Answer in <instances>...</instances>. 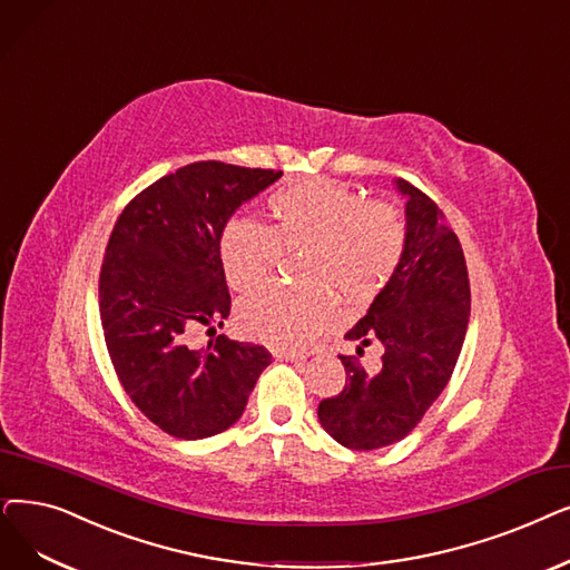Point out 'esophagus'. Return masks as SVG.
Segmentation results:
<instances>
[{
	"instance_id": "obj_1",
	"label": "esophagus",
	"mask_w": 570,
	"mask_h": 570,
	"mask_svg": "<svg viewBox=\"0 0 570 570\" xmlns=\"http://www.w3.org/2000/svg\"><path fill=\"white\" fill-rule=\"evenodd\" d=\"M277 361H303V354H295V352H275Z\"/></svg>"
}]
</instances>
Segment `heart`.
I'll return each mask as SVG.
<instances>
[{"mask_svg": "<svg viewBox=\"0 0 570 570\" xmlns=\"http://www.w3.org/2000/svg\"><path fill=\"white\" fill-rule=\"evenodd\" d=\"M269 224L235 216L218 235V258L233 291L246 293L272 277L282 254L305 252L301 282L267 286L237 307L242 331L279 350L301 352L335 324L342 298L365 303L382 293L407 249L401 212L331 179L288 181L267 197Z\"/></svg>", "mask_w": 570, "mask_h": 570, "instance_id": "heart-1", "label": "heart"}]
</instances>
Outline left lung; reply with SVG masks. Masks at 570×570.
Listing matches in <instances>:
<instances>
[{"label":"left lung","instance_id":"8db88e82","mask_svg":"<svg viewBox=\"0 0 570 570\" xmlns=\"http://www.w3.org/2000/svg\"><path fill=\"white\" fill-rule=\"evenodd\" d=\"M407 197V249L389 286L346 333L358 354L382 342V367L370 375L356 356H340L344 389L318 403V422L340 444L356 452L403 440L448 386L459 361L468 316L470 282L456 233L426 193L395 181Z\"/></svg>","mask_w":570,"mask_h":570}]
</instances>
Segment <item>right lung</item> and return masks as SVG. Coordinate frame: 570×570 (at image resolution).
Here are the masks:
<instances>
[{"label":"right lung","mask_w":570,"mask_h":570,"mask_svg":"<svg viewBox=\"0 0 570 570\" xmlns=\"http://www.w3.org/2000/svg\"><path fill=\"white\" fill-rule=\"evenodd\" d=\"M282 177L218 160L190 163L144 188L120 212L100 272V318L116 375L151 422L203 440L242 416L272 354L261 344L214 337L230 314L218 235L235 209Z\"/></svg>","instance_id":"right-lung-1"}]
</instances>
